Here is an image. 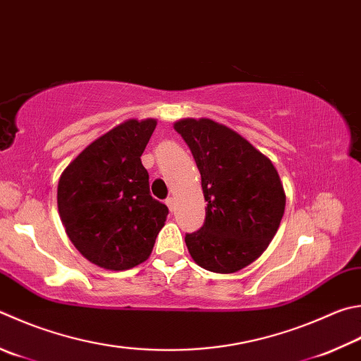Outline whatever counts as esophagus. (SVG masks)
<instances>
[{
	"instance_id": "1",
	"label": "esophagus",
	"mask_w": 361,
	"mask_h": 361,
	"mask_svg": "<svg viewBox=\"0 0 361 361\" xmlns=\"http://www.w3.org/2000/svg\"><path fill=\"white\" fill-rule=\"evenodd\" d=\"M166 205L169 207L170 212H173V208H175V200H173L172 197H167V199H166Z\"/></svg>"
}]
</instances>
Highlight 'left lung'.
Masks as SVG:
<instances>
[{"label": "left lung", "mask_w": 361, "mask_h": 361, "mask_svg": "<svg viewBox=\"0 0 361 361\" xmlns=\"http://www.w3.org/2000/svg\"><path fill=\"white\" fill-rule=\"evenodd\" d=\"M197 164L207 202L203 226L186 233L195 264L235 273L270 245L283 219L286 194L271 161L235 130L207 118L175 123Z\"/></svg>", "instance_id": "8db88e82"}]
</instances>
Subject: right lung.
Returning <instances> with one entry per match:
<instances>
[{"instance_id": "right-lung-1", "label": "right lung", "mask_w": 361, "mask_h": 361, "mask_svg": "<svg viewBox=\"0 0 361 361\" xmlns=\"http://www.w3.org/2000/svg\"><path fill=\"white\" fill-rule=\"evenodd\" d=\"M156 120H129L72 161L58 183V212L83 257L128 270L152 254L169 208L149 194L140 156Z\"/></svg>"}]
</instances>
